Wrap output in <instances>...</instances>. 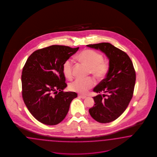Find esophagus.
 <instances>
[{"instance_id": "34e87169", "label": "esophagus", "mask_w": 157, "mask_h": 157, "mask_svg": "<svg viewBox=\"0 0 157 157\" xmlns=\"http://www.w3.org/2000/svg\"><path fill=\"white\" fill-rule=\"evenodd\" d=\"M79 97H80L82 99H85L86 98V96H85V95H79Z\"/></svg>"}]
</instances>
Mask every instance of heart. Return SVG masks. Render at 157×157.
I'll list each match as a JSON object with an SVG mask.
<instances>
[{"instance_id": "heart-1", "label": "heart", "mask_w": 157, "mask_h": 157, "mask_svg": "<svg viewBox=\"0 0 157 157\" xmlns=\"http://www.w3.org/2000/svg\"><path fill=\"white\" fill-rule=\"evenodd\" d=\"M78 58L90 67L91 73L97 79L104 78L108 74L109 68L108 62L103 60V56L100 52L92 49H86L78 55ZM73 62L67 59L63 64V72L64 76L71 78L72 76ZM93 78H78L72 82L70 89L73 91L84 94L95 85Z\"/></svg>"}]
</instances>
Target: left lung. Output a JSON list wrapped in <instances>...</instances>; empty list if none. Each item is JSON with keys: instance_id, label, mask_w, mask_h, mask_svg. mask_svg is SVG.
Returning a JSON list of instances; mask_svg holds the SVG:
<instances>
[{"instance_id": "8db88e82", "label": "left lung", "mask_w": 157, "mask_h": 157, "mask_svg": "<svg viewBox=\"0 0 157 157\" xmlns=\"http://www.w3.org/2000/svg\"><path fill=\"white\" fill-rule=\"evenodd\" d=\"M86 46L100 50L109 59V71L93 89L98 94L93 97L95 104L89 110L95 121L108 123L123 114L132 98L136 81L133 63L126 53L110 43Z\"/></svg>"}]
</instances>
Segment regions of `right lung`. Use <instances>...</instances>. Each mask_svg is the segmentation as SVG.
<instances>
[{
    "instance_id": "1",
    "label": "right lung",
    "mask_w": 157,
    "mask_h": 157,
    "mask_svg": "<svg viewBox=\"0 0 157 157\" xmlns=\"http://www.w3.org/2000/svg\"><path fill=\"white\" fill-rule=\"evenodd\" d=\"M79 49L52 45L34 51L22 72V97L29 111L41 123L54 125L66 117L75 92H64L66 87L63 72L64 62Z\"/></svg>"
}]
</instances>
